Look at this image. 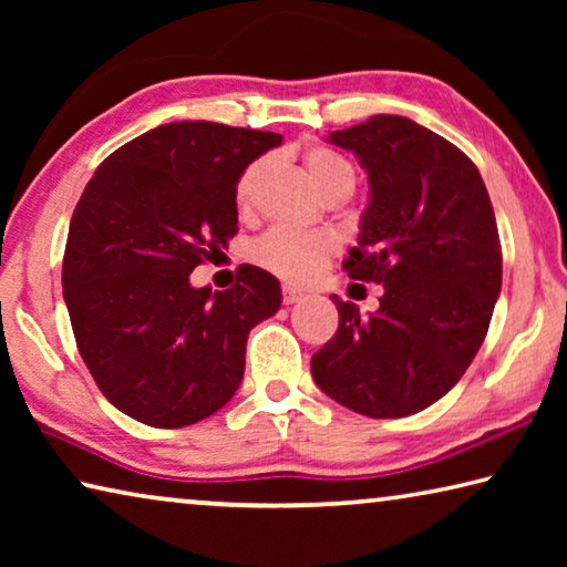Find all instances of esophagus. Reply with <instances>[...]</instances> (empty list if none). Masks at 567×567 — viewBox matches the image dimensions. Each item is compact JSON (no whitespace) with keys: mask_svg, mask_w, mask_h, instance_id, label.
<instances>
[{"mask_svg":"<svg viewBox=\"0 0 567 567\" xmlns=\"http://www.w3.org/2000/svg\"><path fill=\"white\" fill-rule=\"evenodd\" d=\"M305 297V292L300 290V287H295V285H282V300H285V305H295V302H300Z\"/></svg>","mask_w":567,"mask_h":567,"instance_id":"34e87169","label":"esophagus"}]
</instances>
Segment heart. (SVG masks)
Instances as JSON below:
<instances>
[{
    "mask_svg": "<svg viewBox=\"0 0 567 567\" xmlns=\"http://www.w3.org/2000/svg\"><path fill=\"white\" fill-rule=\"evenodd\" d=\"M270 167V159H255L237 179L235 199L243 213H249L257 203L262 179ZM305 169L312 185L324 197L340 187H354V172L350 162L340 157L338 152L328 147H312L305 155ZM338 237L324 233V229H292L275 227L270 233L257 239L252 247L255 262L275 275L292 282H307L318 275L330 257L338 255Z\"/></svg>",
    "mask_w": 567,
    "mask_h": 567,
    "instance_id": "obj_1",
    "label": "heart"
}]
</instances>
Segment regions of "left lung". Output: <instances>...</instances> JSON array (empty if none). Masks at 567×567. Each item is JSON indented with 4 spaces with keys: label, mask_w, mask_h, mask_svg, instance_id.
Returning <instances> with one entry per match:
<instances>
[{
    "label": "left lung",
    "mask_w": 567,
    "mask_h": 567,
    "mask_svg": "<svg viewBox=\"0 0 567 567\" xmlns=\"http://www.w3.org/2000/svg\"><path fill=\"white\" fill-rule=\"evenodd\" d=\"M328 142L368 172L370 205L342 267L382 297L362 318L332 295L340 324L312 354V378L360 415H415L457 385L491 328L503 285L491 197L465 152L408 117L375 114Z\"/></svg>",
    "instance_id": "1"
}]
</instances>
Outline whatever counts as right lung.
Here are the masks:
<instances>
[{"mask_svg": "<svg viewBox=\"0 0 567 567\" xmlns=\"http://www.w3.org/2000/svg\"><path fill=\"white\" fill-rule=\"evenodd\" d=\"M282 134L169 122L102 162L74 207L62 287L76 348L114 408L185 427L225 408L247 334L280 310V282L239 267L225 292L189 272L237 235V179Z\"/></svg>", "mask_w": 567, "mask_h": 567, "instance_id": "obj_1", "label": "right lung"}]
</instances>
